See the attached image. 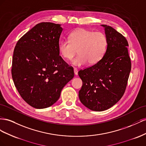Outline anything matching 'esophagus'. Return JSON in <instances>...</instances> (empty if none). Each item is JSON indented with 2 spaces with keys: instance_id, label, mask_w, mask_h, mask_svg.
Returning <instances> with one entry per match:
<instances>
[{
  "instance_id": "1",
  "label": "esophagus",
  "mask_w": 146,
  "mask_h": 146,
  "mask_svg": "<svg viewBox=\"0 0 146 146\" xmlns=\"http://www.w3.org/2000/svg\"><path fill=\"white\" fill-rule=\"evenodd\" d=\"M74 75H76V76L78 75V70H77V68H74Z\"/></svg>"
}]
</instances>
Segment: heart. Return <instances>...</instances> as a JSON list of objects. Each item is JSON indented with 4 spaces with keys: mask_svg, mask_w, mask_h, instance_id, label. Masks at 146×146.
Returning <instances> with one entry per match:
<instances>
[{
    "mask_svg": "<svg viewBox=\"0 0 146 146\" xmlns=\"http://www.w3.org/2000/svg\"><path fill=\"white\" fill-rule=\"evenodd\" d=\"M69 40H64L59 43V52L66 60H72L74 66H81L88 63L93 66L102 60L106 52L108 41L102 32H95L88 29H78L71 32Z\"/></svg>",
    "mask_w": 146,
    "mask_h": 146,
    "instance_id": "heart-1",
    "label": "heart"
}]
</instances>
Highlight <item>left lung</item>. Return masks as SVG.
Listing matches in <instances>:
<instances>
[{"mask_svg":"<svg viewBox=\"0 0 146 146\" xmlns=\"http://www.w3.org/2000/svg\"><path fill=\"white\" fill-rule=\"evenodd\" d=\"M102 26L108 41L105 55L97 64L78 72L82 81L79 98L86 108L94 111H105L120 100L131 71L127 40L112 27Z\"/></svg>","mask_w":146,"mask_h":146,"instance_id":"left-lung-1","label":"left lung"}]
</instances>
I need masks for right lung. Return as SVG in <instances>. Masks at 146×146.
<instances>
[{
    "mask_svg": "<svg viewBox=\"0 0 146 146\" xmlns=\"http://www.w3.org/2000/svg\"><path fill=\"white\" fill-rule=\"evenodd\" d=\"M61 24L41 23L16 43L11 74L21 97L36 109L52 106L74 77L72 66L59 56Z\"/></svg>",
    "mask_w": 146,
    "mask_h": 146,
    "instance_id": "add662e5",
    "label": "right lung"
}]
</instances>
